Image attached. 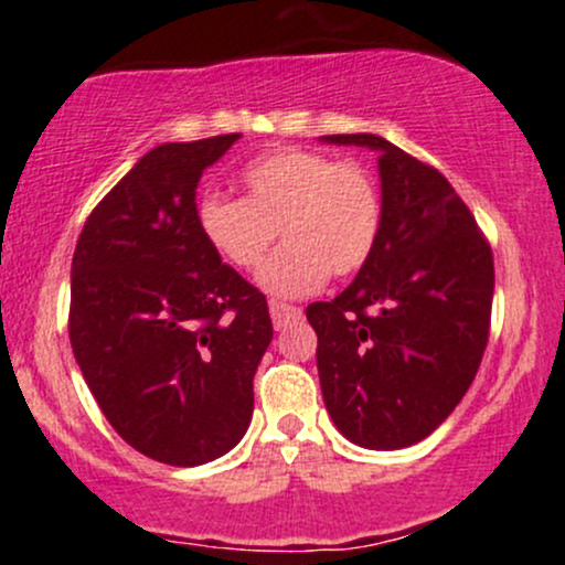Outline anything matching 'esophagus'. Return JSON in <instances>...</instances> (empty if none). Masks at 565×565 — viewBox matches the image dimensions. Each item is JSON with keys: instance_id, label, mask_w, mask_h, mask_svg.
<instances>
[{"instance_id": "1", "label": "esophagus", "mask_w": 565, "mask_h": 565, "mask_svg": "<svg viewBox=\"0 0 565 565\" xmlns=\"http://www.w3.org/2000/svg\"><path fill=\"white\" fill-rule=\"evenodd\" d=\"M270 319H274V327L276 329H284L289 321H297L302 316V308H295V305H287V302H270Z\"/></svg>"}]
</instances>
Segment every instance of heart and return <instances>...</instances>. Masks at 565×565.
I'll use <instances>...</instances> for the list:
<instances>
[{
    "label": "heart",
    "instance_id": "heart-1",
    "mask_svg": "<svg viewBox=\"0 0 565 565\" xmlns=\"http://www.w3.org/2000/svg\"><path fill=\"white\" fill-rule=\"evenodd\" d=\"M242 185L244 199H201L196 225L220 260L238 270L257 268L278 231L284 246L257 278L268 295H313L329 274L353 276L372 260L382 196L374 174L359 161L276 148L244 167Z\"/></svg>",
    "mask_w": 565,
    "mask_h": 565
}]
</instances>
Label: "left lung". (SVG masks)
Listing matches in <instances>:
<instances>
[{
  "instance_id": "8db88e82",
  "label": "left lung",
  "mask_w": 565,
  "mask_h": 565,
  "mask_svg": "<svg viewBox=\"0 0 565 565\" xmlns=\"http://www.w3.org/2000/svg\"><path fill=\"white\" fill-rule=\"evenodd\" d=\"M377 151L382 231L332 302L308 305L337 430L361 449L419 444L457 408L489 342L494 257L449 180L380 135H323Z\"/></svg>"
}]
</instances>
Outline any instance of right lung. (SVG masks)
<instances>
[{"mask_svg":"<svg viewBox=\"0 0 565 565\" xmlns=\"http://www.w3.org/2000/svg\"><path fill=\"white\" fill-rule=\"evenodd\" d=\"M238 138L148 151L95 206L71 263L68 337L84 382L132 449L174 468L244 438L274 340L263 291L196 225L201 174Z\"/></svg>","mask_w":565,"mask_h":565,"instance_id":"obj_1","label":"right lung"}]
</instances>
